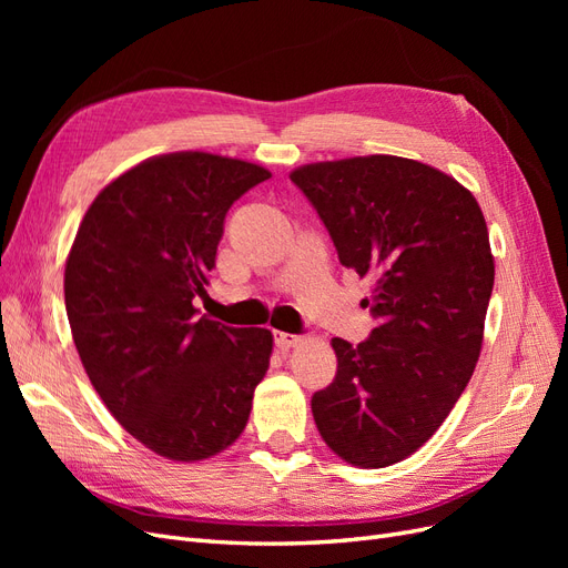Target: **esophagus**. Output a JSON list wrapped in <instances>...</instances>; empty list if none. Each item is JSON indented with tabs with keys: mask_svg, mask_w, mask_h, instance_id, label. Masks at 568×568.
I'll use <instances>...</instances> for the list:
<instances>
[{
	"mask_svg": "<svg viewBox=\"0 0 568 568\" xmlns=\"http://www.w3.org/2000/svg\"><path fill=\"white\" fill-rule=\"evenodd\" d=\"M301 341V336L296 334H286V332H274V343H277V348L286 351L291 346H296V343Z\"/></svg>",
	"mask_w": 568,
	"mask_h": 568,
	"instance_id": "obj_1",
	"label": "esophagus"
}]
</instances>
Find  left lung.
<instances>
[{"mask_svg": "<svg viewBox=\"0 0 568 568\" xmlns=\"http://www.w3.org/2000/svg\"><path fill=\"white\" fill-rule=\"evenodd\" d=\"M336 246L372 280L376 326L353 346L332 338L334 382L313 395L324 443L382 469L417 453L467 388L484 343L495 263L469 189L400 156H355L291 173Z\"/></svg>", "mask_w": 568, "mask_h": 568, "instance_id": "left-lung-1", "label": "left lung"}]
</instances>
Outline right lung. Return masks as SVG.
I'll return each instance as SVG.
<instances>
[{
	"label": "right lung",
	"mask_w": 568,
	"mask_h": 568,
	"mask_svg": "<svg viewBox=\"0 0 568 568\" xmlns=\"http://www.w3.org/2000/svg\"><path fill=\"white\" fill-rule=\"evenodd\" d=\"M270 170L205 151L153 156L84 213L65 261V313L82 367L130 436L178 462L242 436L272 332L199 313L225 215Z\"/></svg>",
	"instance_id": "1"
}]
</instances>
